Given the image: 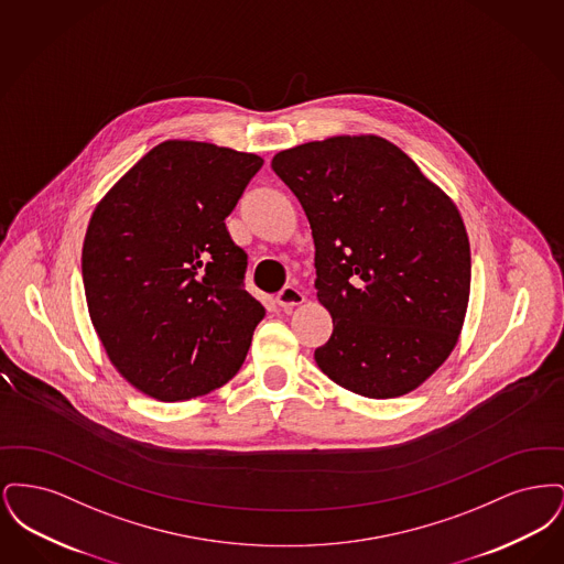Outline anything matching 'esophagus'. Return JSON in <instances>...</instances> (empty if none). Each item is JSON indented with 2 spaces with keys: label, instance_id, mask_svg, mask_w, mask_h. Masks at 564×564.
I'll return each mask as SVG.
<instances>
[{
  "label": "esophagus",
  "instance_id": "34e87169",
  "mask_svg": "<svg viewBox=\"0 0 564 564\" xmlns=\"http://www.w3.org/2000/svg\"><path fill=\"white\" fill-rule=\"evenodd\" d=\"M304 302V294L294 288V285H285L279 294H276V304L283 308H292Z\"/></svg>",
  "mask_w": 564,
  "mask_h": 564
}]
</instances>
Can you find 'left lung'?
Segmentation results:
<instances>
[{
    "mask_svg": "<svg viewBox=\"0 0 564 564\" xmlns=\"http://www.w3.org/2000/svg\"><path fill=\"white\" fill-rule=\"evenodd\" d=\"M272 171L313 230L317 297L334 322L315 350L323 375L372 400L414 391L467 313L471 253L455 203L376 134L295 145Z\"/></svg>",
    "mask_w": 564,
    "mask_h": 564,
    "instance_id": "1",
    "label": "left lung"
}]
</instances>
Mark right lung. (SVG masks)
<instances>
[{
	"label": "right lung",
	"instance_id": "add662e5",
	"mask_svg": "<svg viewBox=\"0 0 564 564\" xmlns=\"http://www.w3.org/2000/svg\"><path fill=\"white\" fill-rule=\"evenodd\" d=\"M264 161L169 139L90 217L82 279L109 361L161 402L207 395L239 372L264 306L245 290L247 253L226 217Z\"/></svg>",
	"mask_w": 564,
	"mask_h": 564
}]
</instances>
